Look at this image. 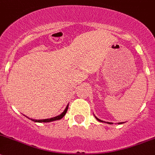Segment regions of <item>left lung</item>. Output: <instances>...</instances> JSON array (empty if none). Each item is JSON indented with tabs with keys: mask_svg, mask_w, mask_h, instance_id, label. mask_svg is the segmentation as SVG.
Instances as JSON below:
<instances>
[{
	"mask_svg": "<svg viewBox=\"0 0 155 155\" xmlns=\"http://www.w3.org/2000/svg\"><path fill=\"white\" fill-rule=\"evenodd\" d=\"M94 117H95V116H94ZM95 118H96V119H97V120L99 121V122H104L103 120H101L100 119L97 118V117H95ZM104 123H107V124H112V123H110V122H104ZM123 124V123H119V124Z\"/></svg>",
	"mask_w": 155,
	"mask_h": 155,
	"instance_id": "8db88e82",
	"label": "left lung"
}]
</instances>
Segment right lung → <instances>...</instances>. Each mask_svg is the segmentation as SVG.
I'll return each instance as SVG.
<instances>
[{
  "label": "right lung",
  "instance_id": "right-lung-1",
  "mask_svg": "<svg viewBox=\"0 0 155 155\" xmlns=\"http://www.w3.org/2000/svg\"><path fill=\"white\" fill-rule=\"evenodd\" d=\"M68 107H69V104L67 105V107L65 108V110H64V112L62 113L61 114H60V115L57 116V117H52V118H50V119H45V120H33V119H30V118H28V119H30L31 120L34 121V122H37V123H48V122H52V121H54V120H59L62 119L63 117H64V116H65L66 113H67V110H68ZM26 117V116H25Z\"/></svg>",
  "mask_w": 155,
  "mask_h": 155
}]
</instances>
